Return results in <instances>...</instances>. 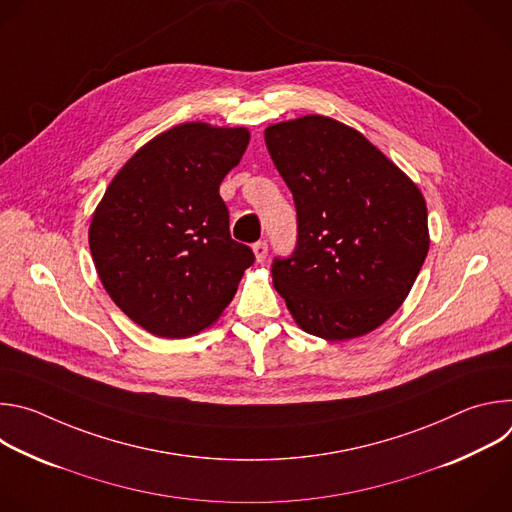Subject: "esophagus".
I'll return each instance as SVG.
<instances>
[{"mask_svg":"<svg viewBox=\"0 0 512 512\" xmlns=\"http://www.w3.org/2000/svg\"><path fill=\"white\" fill-rule=\"evenodd\" d=\"M267 251H269L267 241H259V243H255V245H253V253H255L257 263H263V261L267 259Z\"/></svg>","mask_w":512,"mask_h":512,"instance_id":"1","label":"esophagus"}]
</instances>
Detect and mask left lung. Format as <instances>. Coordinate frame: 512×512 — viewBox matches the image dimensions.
<instances>
[{
    "label": "left lung",
    "instance_id": "8db88e82",
    "mask_svg": "<svg viewBox=\"0 0 512 512\" xmlns=\"http://www.w3.org/2000/svg\"><path fill=\"white\" fill-rule=\"evenodd\" d=\"M265 143L298 212L294 253L271 263L277 294L308 334L330 342L369 334L399 310L425 261L419 188L330 117L269 125Z\"/></svg>",
    "mask_w": 512,
    "mask_h": 512
}]
</instances>
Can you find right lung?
<instances>
[{"label": "right lung", "instance_id": "1", "mask_svg": "<svg viewBox=\"0 0 512 512\" xmlns=\"http://www.w3.org/2000/svg\"><path fill=\"white\" fill-rule=\"evenodd\" d=\"M245 127L176 125L117 172L89 227L111 300L143 330L188 338L218 320L253 265L231 239L223 178L249 145Z\"/></svg>", "mask_w": 512, "mask_h": 512}]
</instances>
